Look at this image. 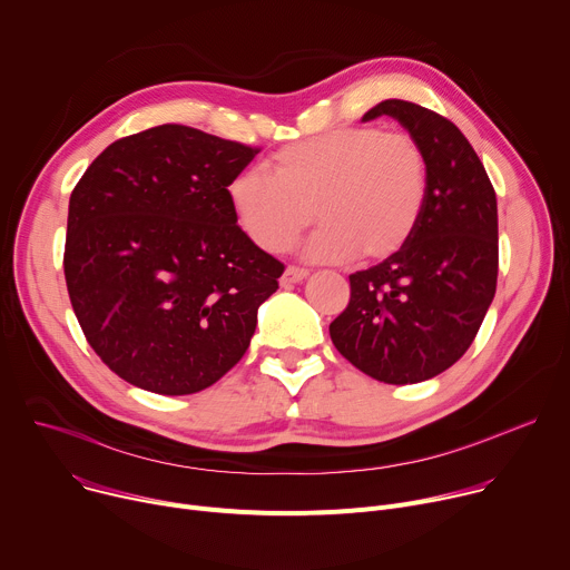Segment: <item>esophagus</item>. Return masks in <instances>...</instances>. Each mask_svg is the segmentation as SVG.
I'll return each instance as SVG.
<instances>
[{
	"label": "esophagus",
	"mask_w": 570,
	"mask_h": 570,
	"mask_svg": "<svg viewBox=\"0 0 570 570\" xmlns=\"http://www.w3.org/2000/svg\"><path fill=\"white\" fill-rule=\"evenodd\" d=\"M307 275H309V271H305V268H297V265H288V268L284 271V275H282V286H293V284H299V282H305L307 279Z\"/></svg>",
	"instance_id": "esophagus-1"
}]
</instances>
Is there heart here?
Listing matches in <instances>:
<instances>
[{
  "label": "heart",
  "mask_w": 570,
  "mask_h": 570,
  "mask_svg": "<svg viewBox=\"0 0 570 570\" xmlns=\"http://www.w3.org/2000/svg\"><path fill=\"white\" fill-rule=\"evenodd\" d=\"M268 167L240 171L226 195L245 236L271 254L286 252L316 213L309 258H387L412 238L429 199L426 150L401 130H327L279 148Z\"/></svg>",
  "instance_id": "obj_1"
}]
</instances>
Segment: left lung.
<instances>
[{
	"instance_id": "obj_1",
	"label": "left lung",
	"mask_w": 570,
	"mask_h": 570,
	"mask_svg": "<svg viewBox=\"0 0 570 570\" xmlns=\"http://www.w3.org/2000/svg\"><path fill=\"white\" fill-rule=\"evenodd\" d=\"M383 114L424 146L429 199L403 249L351 275V302L330 336L362 373L412 385L465 355L495 297L498 199L472 144L449 119L392 98L362 121Z\"/></svg>"
}]
</instances>
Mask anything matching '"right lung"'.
<instances>
[{
  "label": "right lung",
  "instance_id": "1",
  "mask_svg": "<svg viewBox=\"0 0 570 570\" xmlns=\"http://www.w3.org/2000/svg\"><path fill=\"white\" fill-rule=\"evenodd\" d=\"M258 148L165 124L117 139L68 204L63 275L96 355L126 383L195 394L249 348L284 263L238 226L229 183Z\"/></svg>",
  "mask_w": 570,
  "mask_h": 570
}]
</instances>
